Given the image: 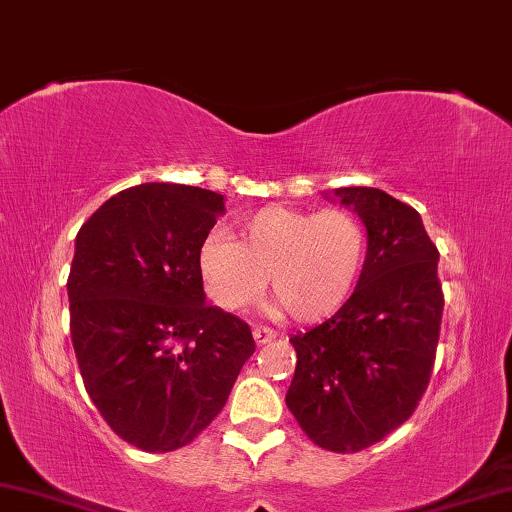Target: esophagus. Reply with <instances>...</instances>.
Listing matches in <instances>:
<instances>
[{
  "label": "esophagus",
  "instance_id": "obj_1",
  "mask_svg": "<svg viewBox=\"0 0 512 512\" xmlns=\"http://www.w3.org/2000/svg\"><path fill=\"white\" fill-rule=\"evenodd\" d=\"M274 337H277V335H274V330H270V328H261V325H258V328H254L256 344H268V342H272Z\"/></svg>",
  "mask_w": 512,
  "mask_h": 512
}]
</instances>
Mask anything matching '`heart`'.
I'll return each instance as SVG.
<instances>
[{
	"label": "heart",
	"mask_w": 512,
	"mask_h": 512,
	"mask_svg": "<svg viewBox=\"0 0 512 512\" xmlns=\"http://www.w3.org/2000/svg\"><path fill=\"white\" fill-rule=\"evenodd\" d=\"M367 258V228L351 210L263 207L238 228L205 238L198 268L221 309L240 311L261 298L265 281L274 309L316 323L335 314L358 284Z\"/></svg>",
	"instance_id": "b5f03b06"
}]
</instances>
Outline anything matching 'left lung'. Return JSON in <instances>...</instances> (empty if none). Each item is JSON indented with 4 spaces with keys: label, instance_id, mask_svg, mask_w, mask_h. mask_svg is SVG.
<instances>
[{
    "label": "left lung",
    "instance_id": "1",
    "mask_svg": "<svg viewBox=\"0 0 512 512\" xmlns=\"http://www.w3.org/2000/svg\"><path fill=\"white\" fill-rule=\"evenodd\" d=\"M367 228V258L344 307L288 342L286 406L316 446L358 453L416 411L432 376L443 291L420 214L374 187L335 189Z\"/></svg>",
    "mask_w": 512,
    "mask_h": 512
}]
</instances>
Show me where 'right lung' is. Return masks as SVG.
Segmentation results:
<instances>
[{
    "instance_id": "right-lung-1",
    "label": "right lung",
    "mask_w": 512,
    "mask_h": 512,
    "mask_svg": "<svg viewBox=\"0 0 512 512\" xmlns=\"http://www.w3.org/2000/svg\"><path fill=\"white\" fill-rule=\"evenodd\" d=\"M224 210L210 189L138 184L76 235L66 291L85 390L145 453L194 441L256 351L247 323L205 305L198 254Z\"/></svg>"
}]
</instances>
